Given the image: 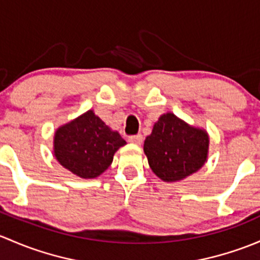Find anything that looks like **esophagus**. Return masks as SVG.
Returning <instances> with one entry per match:
<instances>
[{
  "instance_id": "1",
  "label": "esophagus",
  "mask_w": 260,
  "mask_h": 260,
  "mask_svg": "<svg viewBox=\"0 0 260 260\" xmlns=\"http://www.w3.org/2000/svg\"><path fill=\"white\" fill-rule=\"evenodd\" d=\"M143 135H134V136H130L129 138V141L131 144H135V145H141V143H143Z\"/></svg>"
}]
</instances>
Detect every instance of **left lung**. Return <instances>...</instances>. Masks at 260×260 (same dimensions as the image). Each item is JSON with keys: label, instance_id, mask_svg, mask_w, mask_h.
<instances>
[{"label": "left lung", "instance_id": "obj_1", "mask_svg": "<svg viewBox=\"0 0 260 260\" xmlns=\"http://www.w3.org/2000/svg\"><path fill=\"white\" fill-rule=\"evenodd\" d=\"M208 149L207 131L190 126L171 112L159 117L144 143L150 168L168 183L197 173L207 161Z\"/></svg>", "mask_w": 260, "mask_h": 260}]
</instances>
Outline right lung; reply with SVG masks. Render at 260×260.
I'll return each instance as SVG.
<instances>
[{
  "instance_id": "right-lung-1",
  "label": "right lung",
  "mask_w": 260,
  "mask_h": 260,
  "mask_svg": "<svg viewBox=\"0 0 260 260\" xmlns=\"http://www.w3.org/2000/svg\"><path fill=\"white\" fill-rule=\"evenodd\" d=\"M126 141L92 110L58 127L53 155L65 169L82 179H93L111 165L114 154Z\"/></svg>"
}]
</instances>
